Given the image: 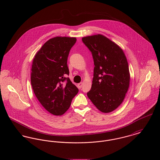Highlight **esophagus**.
<instances>
[{"label":"esophagus","mask_w":160,"mask_h":160,"mask_svg":"<svg viewBox=\"0 0 160 160\" xmlns=\"http://www.w3.org/2000/svg\"><path fill=\"white\" fill-rule=\"evenodd\" d=\"M82 82H80V83L78 84V87L79 89H81L82 88Z\"/></svg>","instance_id":"esophagus-1"}]
</instances>
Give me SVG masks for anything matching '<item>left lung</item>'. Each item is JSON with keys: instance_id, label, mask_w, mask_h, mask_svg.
<instances>
[{"instance_id": "8db88e82", "label": "left lung", "mask_w": 160, "mask_h": 160, "mask_svg": "<svg viewBox=\"0 0 160 160\" xmlns=\"http://www.w3.org/2000/svg\"><path fill=\"white\" fill-rule=\"evenodd\" d=\"M92 52L95 67L91 89L87 95L103 113H110L122 102L128 91V63L119 46L102 34L82 38Z\"/></svg>"}]
</instances>
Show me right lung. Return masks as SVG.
I'll return each mask as SVG.
<instances>
[{
  "instance_id": "1",
  "label": "right lung",
  "mask_w": 160,
  "mask_h": 160,
  "mask_svg": "<svg viewBox=\"0 0 160 160\" xmlns=\"http://www.w3.org/2000/svg\"><path fill=\"white\" fill-rule=\"evenodd\" d=\"M76 42V38H52L33 58L31 74L32 90L43 107L53 115L64 114L79 91L65 77L69 75V53Z\"/></svg>"
}]
</instances>
